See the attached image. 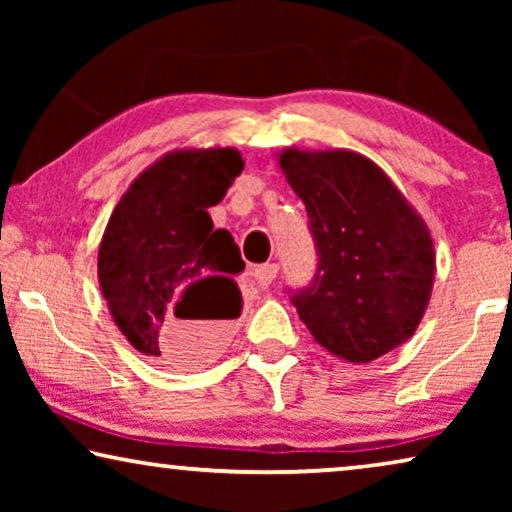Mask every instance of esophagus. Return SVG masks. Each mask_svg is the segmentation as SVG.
Segmentation results:
<instances>
[{
    "label": "esophagus",
    "mask_w": 512,
    "mask_h": 512,
    "mask_svg": "<svg viewBox=\"0 0 512 512\" xmlns=\"http://www.w3.org/2000/svg\"><path fill=\"white\" fill-rule=\"evenodd\" d=\"M251 275H254V282L258 284V289H268V286L272 284V279L277 277V265L275 263L256 265Z\"/></svg>",
    "instance_id": "esophagus-1"
}]
</instances>
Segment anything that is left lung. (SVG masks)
<instances>
[{
  "label": "left lung",
  "instance_id": "8db88e82",
  "mask_svg": "<svg viewBox=\"0 0 512 512\" xmlns=\"http://www.w3.org/2000/svg\"><path fill=\"white\" fill-rule=\"evenodd\" d=\"M277 165L305 202L317 242V277L291 298L314 342L349 363H370L408 342L436 279L422 214L356 151L286 146Z\"/></svg>",
  "mask_w": 512,
  "mask_h": 512
}]
</instances>
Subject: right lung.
<instances>
[{"instance_id":"add662e5","label":"right lung","mask_w":512,"mask_h":512,"mask_svg":"<svg viewBox=\"0 0 512 512\" xmlns=\"http://www.w3.org/2000/svg\"><path fill=\"white\" fill-rule=\"evenodd\" d=\"M244 170L233 146L174 149L121 195L97 251V279L111 319L139 354L170 366H200L214 354L219 324L237 319L244 270L214 207Z\"/></svg>"}]
</instances>
